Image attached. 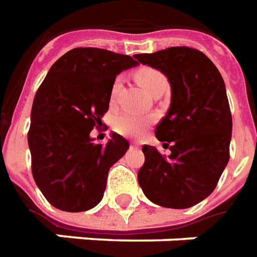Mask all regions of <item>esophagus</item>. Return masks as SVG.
<instances>
[{
  "label": "esophagus",
  "mask_w": 257,
  "mask_h": 257,
  "mask_svg": "<svg viewBox=\"0 0 257 257\" xmlns=\"http://www.w3.org/2000/svg\"><path fill=\"white\" fill-rule=\"evenodd\" d=\"M130 147H132V148L138 149V148H141V144H138V143H130Z\"/></svg>",
  "instance_id": "34e87169"
}]
</instances>
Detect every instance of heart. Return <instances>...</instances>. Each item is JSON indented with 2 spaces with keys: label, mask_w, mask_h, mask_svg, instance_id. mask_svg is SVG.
<instances>
[{
  "label": "heart",
  "mask_w": 257,
  "mask_h": 257,
  "mask_svg": "<svg viewBox=\"0 0 257 257\" xmlns=\"http://www.w3.org/2000/svg\"><path fill=\"white\" fill-rule=\"evenodd\" d=\"M136 79L138 83L143 85L149 94H152L158 87L167 85V77L162 73L161 70L155 69V67H141L136 72ZM123 85V77L117 76L112 83L110 87V101L113 102L114 99L119 95L120 90ZM152 123L151 116H143V114L130 113V112H123L119 113L113 119V128L114 132L119 133L121 136L127 137H138L141 136L145 128Z\"/></svg>",
  "instance_id": "1"
}]
</instances>
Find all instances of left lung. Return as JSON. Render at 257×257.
Segmentation results:
<instances>
[{"label": "left lung", "mask_w": 257, "mask_h": 257, "mask_svg": "<svg viewBox=\"0 0 257 257\" xmlns=\"http://www.w3.org/2000/svg\"><path fill=\"white\" fill-rule=\"evenodd\" d=\"M134 58L166 74L172 87L170 108L155 128L170 155L144 145L140 187L159 206H194L212 194L230 159L232 117L224 80L203 52L190 47Z\"/></svg>", "instance_id": "left-lung-1"}]
</instances>
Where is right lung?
Here are the masks:
<instances>
[{"label":"right lung","mask_w":257,"mask_h":257,"mask_svg":"<svg viewBox=\"0 0 257 257\" xmlns=\"http://www.w3.org/2000/svg\"><path fill=\"white\" fill-rule=\"evenodd\" d=\"M137 63L102 48H73L38 87L27 133L32 173L56 209L84 212L102 199L109 169L130 144L116 133L106 144L92 143L90 133L102 124L116 76Z\"/></svg>","instance_id":"right-lung-1"}]
</instances>
